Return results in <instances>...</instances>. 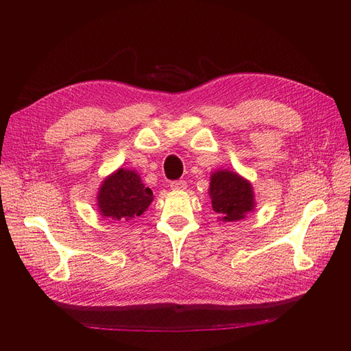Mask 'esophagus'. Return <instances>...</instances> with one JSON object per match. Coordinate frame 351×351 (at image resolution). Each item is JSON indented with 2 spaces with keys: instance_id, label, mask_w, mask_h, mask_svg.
<instances>
[{
  "instance_id": "obj_1",
  "label": "esophagus",
  "mask_w": 351,
  "mask_h": 351,
  "mask_svg": "<svg viewBox=\"0 0 351 351\" xmlns=\"http://www.w3.org/2000/svg\"><path fill=\"white\" fill-rule=\"evenodd\" d=\"M169 187H171L173 190H177V192H183V190L187 189V183L184 182V180H177V182H173L171 184H169Z\"/></svg>"
}]
</instances>
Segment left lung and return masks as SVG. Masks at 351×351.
I'll return each instance as SVG.
<instances>
[{
    "label": "left lung",
    "instance_id": "left-lung-1",
    "mask_svg": "<svg viewBox=\"0 0 351 351\" xmlns=\"http://www.w3.org/2000/svg\"><path fill=\"white\" fill-rule=\"evenodd\" d=\"M209 197L212 210L224 222L241 221L256 206L252 183L230 169H217L210 174Z\"/></svg>",
    "mask_w": 351,
    "mask_h": 351
}]
</instances>
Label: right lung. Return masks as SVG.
<instances>
[{
    "mask_svg": "<svg viewBox=\"0 0 351 351\" xmlns=\"http://www.w3.org/2000/svg\"><path fill=\"white\" fill-rule=\"evenodd\" d=\"M154 193L133 169L119 168L104 180L98 190L97 205L101 217L130 222L149 208Z\"/></svg>",
    "mask_w": 351,
    "mask_h": 351,
    "instance_id": "add662e5",
    "label": "right lung"
}]
</instances>
